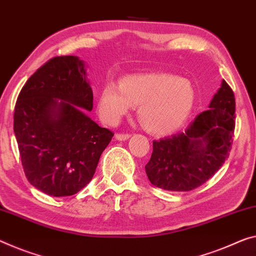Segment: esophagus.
I'll use <instances>...</instances> for the list:
<instances>
[{
    "label": "esophagus",
    "instance_id": "esophagus-1",
    "mask_svg": "<svg viewBox=\"0 0 256 256\" xmlns=\"http://www.w3.org/2000/svg\"><path fill=\"white\" fill-rule=\"evenodd\" d=\"M129 137H130V134H128V132H116V138L118 140H128Z\"/></svg>",
    "mask_w": 256,
    "mask_h": 256
}]
</instances>
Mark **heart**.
<instances>
[{
  "label": "heart",
  "mask_w": 256,
  "mask_h": 256,
  "mask_svg": "<svg viewBox=\"0 0 256 256\" xmlns=\"http://www.w3.org/2000/svg\"><path fill=\"white\" fill-rule=\"evenodd\" d=\"M194 90L186 78L170 74H132L121 78L119 86L106 84L98 95V112L114 124L138 106L140 124L148 132L168 134L178 129L194 108Z\"/></svg>",
  "instance_id": "heart-1"
}]
</instances>
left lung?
<instances>
[{"instance_id":"left-lung-1","label":"left lung","mask_w":256,"mask_h":256,"mask_svg":"<svg viewBox=\"0 0 256 256\" xmlns=\"http://www.w3.org/2000/svg\"><path fill=\"white\" fill-rule=\"evenodd\" d=\"M236 100L226 81L210 110L196 118L183 132L153 140L145 172L151 184L168 191H191L222 167L232 148Z\"/></svg>"}]
</instances>
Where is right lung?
<instances>
[{"label":"right lung","instance_id":"add662e5","mask_svg":"<svg viewBox=\"0 0 256 256\" xmlns=\"http://www.w3.org/2000/svg\"><path fill=\"white\" fill-rule=\"evenodd\" d=\"M92 100L84 64L76 56L51 58L19 92L14 132L22 164L28 182L46 194L82 190L114 135L82 110L92 111Z\"/></svg>","mask_w":256,"mask_h":256}]
</instances>
